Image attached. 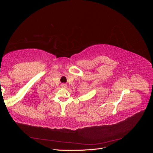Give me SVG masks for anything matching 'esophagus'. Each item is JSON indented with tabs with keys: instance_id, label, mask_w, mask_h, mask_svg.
I'll return each mask as SVG.
<instances>
[{
	"instance_id": "obj_1",
	"label": "esophagus",
	"mask_w": 153,
	"mask_h": 153,
	"mask_svg": "<svg viewBox=\"0 0 153 153\" xmlns=\"http://www.w3.org/2000/svg\"><path fill=\"white\" fill-rule=\"evenodd\" d=\"M61 87H62V88H64V89H66V88H67V85L65 84H62L61 85Z\"/></svg>"
}]
</instances>
